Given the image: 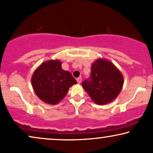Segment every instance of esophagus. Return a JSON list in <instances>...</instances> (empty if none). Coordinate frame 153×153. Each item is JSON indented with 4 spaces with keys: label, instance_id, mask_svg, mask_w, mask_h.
<instances>
[{
    "label": "esophagus",
    "instance_id": "34e87169",
    "mask_svg": "<svg viewBox=\"0 0 153 153\" xmlns=\"http://www.w3.org/2000/svg\"><path fill=\"white\" fill-rule=\"evenodd\" d=\"M76 81H77V82H78V84H80V83L81 82V81H82V78H81V77H79V78L76 79Z\"/></svg>",
    "mask_w": 153,
    "mask_h": 153
}]
</instances>
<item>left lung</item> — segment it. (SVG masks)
I'll return each instance as SVG.
<instances>
[{
  "label": "left lung",
  "instance_id": "left-lung-1",
  "mask_svg": "<svg viewBox=\"0 0 153 153\" xmlns=\"http://www.w3.org/2000/svg\"><path fill=\"white\" fill-rule=\"evenodd\" d=\"M123 84L124 78L115 65L99 58L91 65L90 79L83 81L82 86L95 103L105 105L118 96Z\"/></svg>",
  "mask_w": 153,
  "mask_h": 153
}]
</instances>
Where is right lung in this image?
I'll return each mask as SVG.
<instances>
[{"mask_svg":"<svg viewBox=\"0 0 153 153\" xmlns=\"http://www.w3.org/2000/svg\"><path fill=\"white\" fill-rule=\"evenodd\" d=\"M59 59L43 62L31 76L35 94L45 103L56 105L66 96L76 81L68 71L63 70Z\"/></svg>","mask_w":153,"mask_h":153,"instance_id":"obj_1","label":"right lung"}]
</instances>
